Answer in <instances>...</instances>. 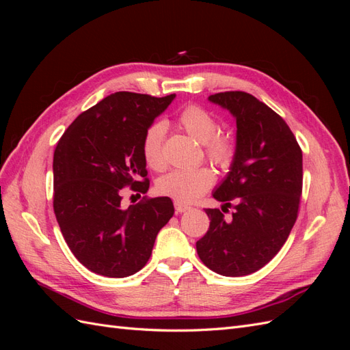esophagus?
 I'll return each mask as SVG.
<instances>
[{"mask_svg":"<svg viewBox=\"0 0 350 350\" xmlns=\"http://www.w3.org/2000/svg\"><path fill=\"white\" fill-rule=\"evenodd\" d=\"M189 208H191V207L184 204V203H179V201H175V211H176V213H184V211H188Z\"/></svg>","mask_w":350,"mask_h":350,"instance_id":"1","label":"esophagus"}]
</instances>
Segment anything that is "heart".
<instances>
[{
	"label": "heart",
	"instance_id": "1",
	"mask_svg": "<svg viewBox=\"0 0 350 350\" xmlns=\"http://www.w3.org/2000/svg\"><path fill=\"white\" fill-rule=\"evenodd\" d=\"M176 122L181 129L203 144L204 156L220 167H229L235 159L237 146L234 139L219 131V122L204 108L198 105H187L178 112ZM166 125L163 121H154L147 126L142 139V153L146 163L154 171L165 167L163 140ZM215 183V174L207 166L194 169H175L159 178V194L171 197L179 203H191L208 191Z\"/></svg>",
	"mask_w": 350,
	"mask_h": 350
}]
</instances>
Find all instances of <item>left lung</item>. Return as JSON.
<instances>
[{
    "instance_id": "obj_1",
    "label": "left lung",
    "mask_w": 350,
    "mask_h": 350,
    "mask_svg": "<svg viewBox=\"0 0 350 350\" xmlns=\"http://www.w3.org/2000/svg\"><path fill=\"white\" fill-rule=\"evenodd\" d=\"M208 100L237 120L230 171L213 197L221 210L206 208L210 226L196 247L200 260L221 276H247L276 256L298 217L302 150L289 125L247 92H221ZM226 206H234L225 219Z\"/></svg>"
}]
</instances>
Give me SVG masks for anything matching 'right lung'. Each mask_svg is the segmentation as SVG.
<instances>
[{
	"instance_id": "1",
	"label": "right lung",
	"mask_w": 350,
	"mask_h": 350,
	"mask_svg": "<svg viewBox=\"0 0 350 350\" xmlns=\"http://www.w3.org/2000/svg\"><path fill=\"white\" fill-rule=\"evenodd\" d=\"M175 94L116 92L80 113L54 152V213L68 248L84 267L107 278L142 270L154 239L174 216L169 197L122 207V188L146 194L142 153L147 126Z\"/></svg>"
}]
</instances>
